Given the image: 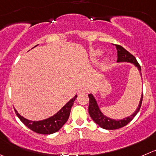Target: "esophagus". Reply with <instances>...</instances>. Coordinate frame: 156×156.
<instances>
[{"label":"esophagus","instance_id":"esophagus-1","mask_svg":"<svg viewBox=\"0 0 156 156\" xmlns=\"http://www.w3.org/2000/svg\"><path fill=\"white\" fill-rule=\"evenodd\" d=\"M85 93H87V90L84 88L80 89V90L78 91V94H85Z\"/></svg>","mask_w":156,"mask_h":156}]
</instances>
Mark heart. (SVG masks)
Here are the masks:
<instances>
[{
  "label": "heart",
  "instance_id": "1",
  "mask_svg": "<svg viewBox=\"0 0 156 156\" xmlns=\"http://www.w3.org/2000/svg\"><path fill=\"white\" fill-rule=\"evenodd\" d=\"M101 51L97 50V51H94V52H92V55H93V56L97 57V56H98V55H101ZM105 66V63H104V64H103V66Z\"/></svg>",
  "mask_w": 156,
  "mask_h": 156
}]
</instances>
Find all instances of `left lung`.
<instances>
[{"mask_svg": "<svg viewBox=\"0 0 156 156\" xmlns=\"http://www.w3.org/2000/svg\"><path fill=\"white\" fill-rule=\"evenodd\" d=\"M116 49H117V62H129L133 63L137 68H138L140 72H141V67L140 64L136 59L135 56L133 55L130 52H128L127 50L124 49L123 46L120 45H115ZM142 75V74H141ZM143 94H142L141 100H140V104H139L138 108L135 111L133 114L131 115L130 116L125 118L123 120H112V119L108 118L107 116H104L100 110L98 104H97L96 101L92 94H88L89 98V106H88V113L92 120L95 122L98 125H99L100 127L105 129H116L120 128L123 127L126 125H127L136 116V115L140 111V107H141L142 102H143Z\"/></svg>", "mask_w": 156, "mask_h": 156, "instance_id": "obj_1", "label": "left lung"}]
</instances>
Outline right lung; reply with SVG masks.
Segmentation results:
<instances>
[{"instance_id": "add662e5", "label": "right lung", "mask_w": 156, "mask_h": 156, "mask_svg": "<svg viewBox=\"0 0 156 156\" xmlns=\"http://www.w3.org/2000/svg\"><path fill=\"white\" fill-rule=\"evenodd\" d=\"M76 98L77 95H75L56 114L42 121H30L21 116L16 110H15V112H16V116L19 117L22 123L32 131L40 134H45V135L52 134L59 130L62 127L63 125L67 122L69 115H70L71 108Z\"/></svg>"}]
</instances>
